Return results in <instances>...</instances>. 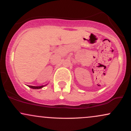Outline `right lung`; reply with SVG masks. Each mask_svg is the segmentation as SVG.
Segmentation results:
<instances>
[{
  "label": "right lung",
  "instance_id": "obj_1",
  "mask_svg": "<svg viewBox=\"0 0 131 131\" xmlns=\"http://www.w3.org/2000/svg\"><path fill=\"white\" fill-rule=\"evenodd\" d=\"M45 85H41V86H32V85H29L30 88L34 89H39L42 88L43 87H44Z\"/></svg>",
  "mask_w": 131,
  "mask_h": 131
}]
</instances>
